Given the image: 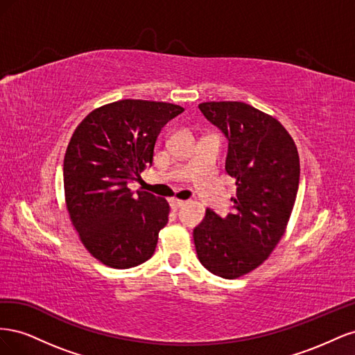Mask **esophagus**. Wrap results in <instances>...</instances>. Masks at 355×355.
<instances>
[{"label": "esophagus", "instance_id": "esophagus-1", "mask_svg": "<svg viewBox=\"0 0 355 355\" xmlns=\"http://www.w3.org/2000/svg\"><path fill=\"white\" fill-rule=\"evenodd\" d=\"M185 204V201L184 200H178V198H171L170 200V206L173 207V209H179V207H182Z\"/></svg>", "mask_w": 355, "mask_h": 355}]
</instances>
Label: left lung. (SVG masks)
I'll use <instances>...</instances> for the list:
<instances>
[{
    "mask_svg": "<svg viewBox=\"0 0 355 355\" xmlns=\"http://www.w3.org/2000/svg\"><path fill=\"white\" fill-rule=\"evenodd\" d=\"M200 111L228 139L225 168L235 178L234 211L211 210L194 230L201 265L234 280L262 265L286 232L299 188V154L284 125L244 102H202Z\"/></svg>",
    "mask_w": 355,
    "mask_h": 355,
    "instance_id": "left-lung-1",
    "label": "left lung"
}]
</instances>
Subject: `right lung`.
Here are the masks:
<instances>
[{
    "instance_id": "1",
    "label": "right lung",
    "mask_w": 355,
    "mask_h": 355,
    "mask_svg": "<svg viewBox=\"0 0 355 355\" xmlns=\"http://www.w3.org/2000/svg\"><path fill=\"white\" fill-rule=\"evenodd\" d=\"M185 110L167 102L124 99L93 110L75 128L63 161L65 202L89 253L103 265L127 270L155 252L166 227V198L127 188L153 164L157 137Z\"/></svg>"
}]
</instances>
